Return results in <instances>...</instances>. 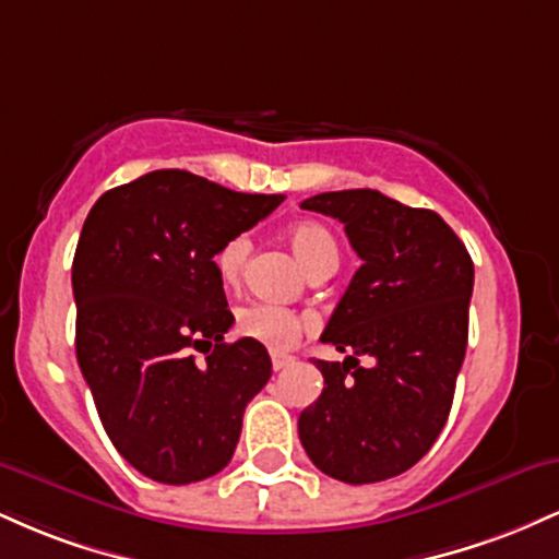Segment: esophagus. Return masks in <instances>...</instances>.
<instances>
[{
    "label": "esophagus",
    "mask_w": 559,
    "mask_h": 559,
    "mask_svg": "<svg viewBox=\"0 0 559 559\" xmlns=\"http://www.w3.org/2000/svg\"><path fill=\"white\" fill-rule=\"evenodd\" d=\"M271 360H273V370H284V368H288V365L294 362V357L284 355V352H273Z\"/></svg>",
    "instance_id": "1"
}]
</instances>
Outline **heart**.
I'll return each instance as SVG.
<instances>
[{
  "label": "heart",
  "instance_id": "1",
  "mask_svg": "<svg viewBox=\"0 0 559 559\" xmlns=\"http://www.w3.org/2000/svg\"><path fill=\"white\" fill-rule=\"evenodd\" d=\"M286 239L292 243L294 254L301 260V265L310 271V275L323 271H336L338 265V243L325 226L312 221L294 223L286 230ZM249 258V239L247 236H234L217 249L215 254V271L226 286H236L241 278L243 262ZM312 325V318L299 316V312L288 310V307L271 305V301H252V305L241 307L236 316V331L243 338L265 344L267 349H288L297 344V338Z\"/></svg>",
  "mask_w": 559,
  "mask_h": 559
}]
</instances>
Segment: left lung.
I'll use <instances>...</instances> for the list:
<instances>
[{"mask_svg":"<svg viewBox=\"0 0 559 559\" xmlns=\"http://www.w3.org/2000/svg\"><path fill=\"white\" fill-rule=\"evenodd\" d=\"M301 210L344 223L362 260L320 336L346 360H316L325 386L299 415L301 447L344 484L394 478L433 447L452 409L473 260L433 210L381 191H325Z\"/></svg>","mask_w":559,"mask_h":559,"instance_id":"1","label":"left lung"}]
</instances>
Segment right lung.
Listing matches in <instances>:
<instances>
[{
    "label": "right lung",
    "mask_w": 559,
    "mask_h": 559,
    "mask_svg": "<svg viewBox=\"0 0 559 559\" xmlns=\"http://www.w3.org/2000/svg\"><path fill=\"white\" fill-rule=\"evenodd\" d=\"M281 202L152 170L105 191L83 223L75 357L115 449L146 478L197 484L234 457L243 409L273 362L252 338L223 342L234 316L215 254Z\"/></svg>",
    "instance_id": "add662e5"
}]
</instances>
